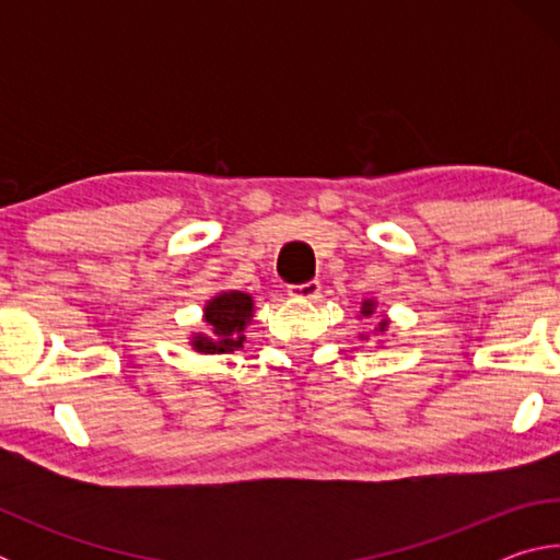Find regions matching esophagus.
<instances>
[{"instance_id": "34e87169", "label": "esophagus", "mask_w": 560, "mask_h": 560, "mask_svg": "<svg viewBox=\"0 0 560 560\" xmlns=\"http://www.w3.org/2000/svg\"><path fill=\"white\" fill-rule=\"evenodd\" d=\"M289 296L301 299V301H316L320 296V283L318 281L293 283V287H289Z\"/></svg>"}]
</instances>
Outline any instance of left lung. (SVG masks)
<instances>
[{"label": "left lung", "instance_id": "1", "mask_svg": "<svg viewBox=\"0 0 560 560\" xmlns=\"http://www.w3.org/2000/svg\"><path fill=\"white\" fill-rule=\"evenodd\" d=\"M375 306H377V303H375V299H363V303H360V316H365V318H371L373 314H375ZM387 326H390V320H387V318H383L381 320V324H377V334H385V330H387Z\"/></svg>", "mask_w": 560, "mask_h": 560}]
</instances>
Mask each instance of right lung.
<instances>
[{"label": "right lung", "mask_w": 560, "mask_h": 560, "mask_svg": "<svg viewBox=\"0 0 560 560\" xmlns=\"http://www.w3.org/2000/svg\"><path fill=\"white\" fill-rule=\"evenodd\" d=\"M254 318V299L244 291H222L205 303L202 320L212 336L192 334L189 346L195 353H232L244 343V328Z\"/></svg>", "instance_id": "1"}]
</instances>
